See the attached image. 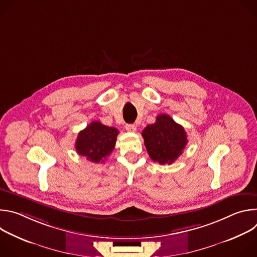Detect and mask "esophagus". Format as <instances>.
<instances>
[{"instance_id":"esophagus-1","label":"esophagus","mask_w":257,"mask_h":257,"mask_svg":"<svg viewBox=\"0 0 257 257\" xmlns=\"http://www.w3.org/2000/svg\"><path fill=\"white\" fill-rule=\"evenodd\" d=\"M126 130L129 132H135L136 131V126L134 124H127L126 125Z\"/></svg>"}]
</instances>
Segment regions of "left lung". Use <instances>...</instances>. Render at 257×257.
<instances>
[{
  "mask_svg": "<svg viewBox=\"0 0 257 257\" xmlns=\"http://www.w3.org/2000/svg\"><path fill=\"white\" fill-rule=\"evenodd\" d=\"M142 137L151 159L161 165L173 164L188 142L184 128L165 114L159 115L156 123L144 128Z\"/></svg>",
  "mask_w": 257,
  "mask_h": 257,
  "instance_id": "8db88e82",
  "label": "left lung"
}]
</instances>
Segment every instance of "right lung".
Masks as SVG:
<instances>
[{
	"label": "right lung",
	"instance_id": "right-lung-1",
	"mask_svg": "<svg viewBox=\"0 0 257 257\" xmlns=\"http://www.w3.org/2000/svg\"><path fill=\"white\" fill-rule=\"evenodd\" d=\"M118 133L115 127L93 121L79 132L75 143L76 152L92 163H103L115 149Z\"/></svg>",
	"mask_w": 257,
	"mask_h": 257
}]
</instances>
